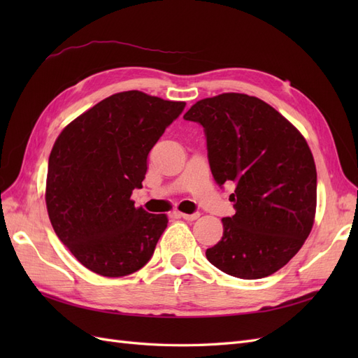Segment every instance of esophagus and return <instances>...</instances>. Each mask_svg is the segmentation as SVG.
Masks as SVG:
<instances>
[{"mask_svg":"<svg viewBox=\"0 0 358 358\" xmlns=\"http://www.w3.org/2000/svg\"><path fill=\"white\" fill-rule=\"evenodd\" d=\"M179 216H182L183 220H187V221H194V220H197L199 216H200V213L199 212H196V213H179Z\"/></svg>","mask_w":358,"mask_h":358,"instance_id":"1","label":"esophagus"}]
</instances>
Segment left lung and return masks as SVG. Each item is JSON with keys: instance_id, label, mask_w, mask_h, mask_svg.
Instances as JSON below:
<instances>
[{"instance_id": "1", "label": "left lung", "mask_w": 358, "mask_h": 358, "mask_svg": "<svg viewBox=\"0 0 358 358\" xmlns=\"http://www.w3.org/2000/svg\"><path fill=\"white\" fill-rule=\"evenodd\" d=\"M183 119L204 128L215 182L236 183V213L222 218L221 241L206 257L241 279L273 275L299 252L315 218L317 169L305 137L246 94L200 100Z\"/></svg>"}]
</instances>
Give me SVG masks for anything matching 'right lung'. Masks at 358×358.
I'll use <instances>...</instances> for the list:
<instances>
[{
  "mask_svg": "<svg viewBox=\"0 0 358 358\" xmlns=\"http://www.w3.org/2000/svg\"><path fill=\"white\" fill-rule=\"evenodd\" d=\"M185 109L140 91L107 96L70 122L52 148L46 206L59 241L91 272L127 276L152 257L166 215L134 208L148 154Z\"/></svg>",
  "mask_w": 358,
  "mask_h": 358,
  "instance_id": "obj_1",
  "label": "right lung"
}]
</instances>
